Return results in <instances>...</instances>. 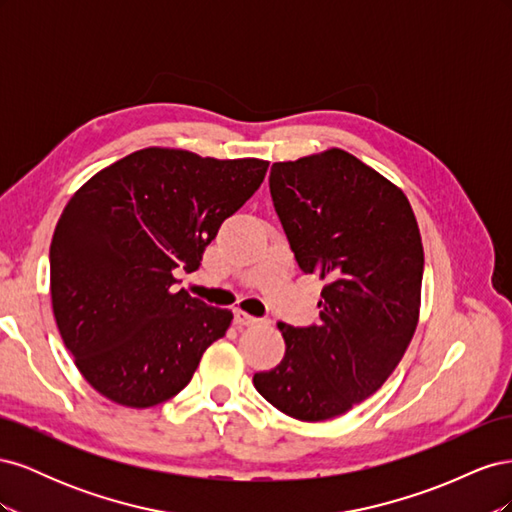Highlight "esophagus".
I'll use <instances>...</instances> for the list:
<instances>
[{"instance_id":"34e87169","label":"esophagus","mask_w":512,"mask_h":512,"mask_svg":"<svg viewBox=\"0 0 512 512\" xmlns=\"http://www.w3.org/2000/svg\"><path fill=\"white\" fill-rule=\"evenodd\" d=\"M260 320L256 316H250L243 309H235V324H241V327H254Z\"/></svg>"}]
</instances>
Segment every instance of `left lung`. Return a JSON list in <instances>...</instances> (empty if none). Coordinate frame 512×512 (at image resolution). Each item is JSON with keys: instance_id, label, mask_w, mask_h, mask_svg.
Returning a JSON list of instances; mask_svg holds the SVG:
<instances>
[{"instance_id": "left-lung-1", "label": "left lung", "mask_w": 512, "mask_h": 512, "mask_svg": "<svg viewBox=\"0 0 512 512\" xmlns=\"http://www.w3.org/2000/svg\"><path fill=\"white\" fill-rule=\"evenodd\" d=\"M269 188L303 273H318L320 322H280L282 363L254 374L280 412L318 423L374 395L418 324L423 243L406 194L344 149L271 166Z\"/></svg>"}]
</instances>
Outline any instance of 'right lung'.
<instances>
[{
  "label": "right lung",
  "mask_w": 512,
  "mask_h": 512,
  "mask_svg": "<svg viewBox=\"0 0 512 512\" xmlns=\"http://www.w3.org/2000/svg\"><path fill=\"white\" fill-rule=\"evenodd\" d=\"M256 158L215 160L168 147L134 151L74 192L51 241L61 339L106 399L151 408L192 380L232 312L181 288L222 222L267 175Z\"/></svg>",
  "instance_id": "obj_1"
}]
</instances>
